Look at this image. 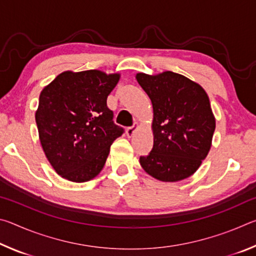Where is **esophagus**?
<instances>
[{"instance_id": "1", "label": "esophagus", "mask_w": 256, "mask_h": 256, "mask_svg": "<svg viewBox=\"0 0 256 256\" xmlns=\"http://www.w3.org/2000/svg\"><path fill=\"white\" fill-rule=\"evenodd\" d=\"M136 130H138V125H134V126L128 128H126V136H128V138L133 136H134V133L136 132Z\"/></svg>"}]
</instances>
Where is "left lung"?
<instances>
[{"label": "left lung", "instance_id": "left-lung-1", "mask_svg": "<svg viewBox=\"0 0 256 256\" xmlns=\"http://www.w3.org/2000/svg\"><path fill=\"white\" fill-rule=\"evenodd\" d=\"M154 110V146L140 157L146 174L162 182H180L196 172L209 154L216 118L202 86L178 73H136Z\"/></svg>", "mask_w": 256, "mask_h": 256}]
</instances>
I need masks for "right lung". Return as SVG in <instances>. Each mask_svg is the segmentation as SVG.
Returning <instances> with one entry per match:
<instances>
[{
    "instance_id": "1",
    "label": "right lung",
    "mask_w": 256,
    "mask_h": 256,
    "mask_svg": "<svg viewBox=\"0 0 256 256\" xmlns=\"http://www.w3.org/2000/svg\"><path fill=\"white\" fill-rule=\"evenodd\" d=\"M120 73L64 71L42 90L36 110L40 141L58 174L84 183L105 166L112 142L123 128L112 123L107 97Z\"/></svg>"
}]
</instances>
